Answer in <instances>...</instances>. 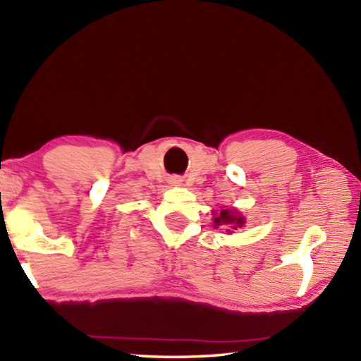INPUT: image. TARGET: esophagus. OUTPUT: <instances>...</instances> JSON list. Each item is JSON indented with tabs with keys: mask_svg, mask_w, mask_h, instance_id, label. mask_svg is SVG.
I'll list each match as a JSON object with an SVG mask.
<instances>
[{
	"mask_svg": "<svg viewBox=\"0 0 361 361\" xmlns=\"http://www.w3.org/2000/svg\"><path fill=\"white\" fill-rule=\"evenodd\" d=\"M172 183H176V185H180L181 180L180 178H172Z\"/></svg>",
	"mask_w": 361,
	"mask_h": 361,
	"instance_id": "1",
	"label": "esophagus"
}]
</instances>
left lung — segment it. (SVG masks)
Returning a JSON list of instances; mask_svg holds the SVG:
<instances>
[{"instance_id": "obj_1", "label": "left lung", "mask_w": 361, "mask_h": 361, "mask_svg": "<svg viewBox=\"0 0 361 361\" xmlns=\"http://www.w3.org/2000/svg\"><path fill=\"white\" fill-rule=\"evenodd\" d=\"M224 225H233V228L243 227L244 217L239 216L236 211L222 209L221 213L214 217V227H224Z\"/></svg>"}]
</instances>
